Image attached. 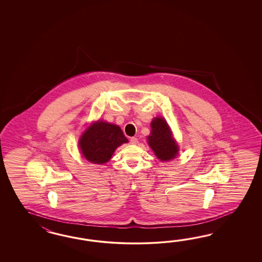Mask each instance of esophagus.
Segmentation results:
<instances>
[{
  "instance_id": "esophagus-1",
  "label": "esophagus",
  "mask_w": 262,
  "mask_h": 262,
  "mask_svg": "<svg viewBox=\"0 0 262 262\" xmlns=\"http://www.w3.org/2000/svg\"><path fill=\"white\" fill-rule=\"evenodd\" d=\"M129 142H130V144H136V143L138 142V139L136 137H132Z\"/></svg>"
}]
</instances>
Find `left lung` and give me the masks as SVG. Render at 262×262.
I'll list each match as a JSON object with an SVG mask.
<instances>
[{
    "label": "left lung",
    "instance_id": "1",
    "mask_svg": "<svg viewBox=\"0 0 262 262\" xmlns=\"http://www.w3.org/2000/svg\"><path fill=\"white\" fill-rule=\"evenodd\" d=\"M151 135L148 136V142L151 150L161 161L174 159L179 147L172 138L171 130L163 118H156L151 124Z\"/></svg>",
    "mask_w": 262,
    "mask_h": 262
}]
</instances>
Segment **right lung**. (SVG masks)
<instances>
[{
	"mask_svg": "<svg viewBox=\"0 0 262 262\" xmlns=\"http://www.w3.org/2000/svg\"><path fill=\"white\" fill-rule=\"evenodd\" d=\"M127 142V137L118 126L99 121L86 128L79 144L88 161L102 164L111 159L118 146Z\"/></svg>",
	"mask_w": 262,
	"mask_h": 262,
	"instance_id": "obj_1",
	"label": "right lung"
}]
</instances>
